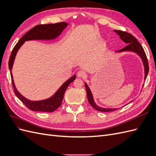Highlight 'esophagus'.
Instances as JSON below:
<instances>
[{
	"mask_svg": "<svg viewBox=\"0 0 156 156\" xmlns=\"http://www.w3.org/2000/svg\"><path fill=\"white\" fill-rule=\"evenodd\" d=\"M77 75H78V77L81 78H85L87 76V73L85 72V71L84 70H79L77 73Z\"/></svg>",
	"mask_w": 156,
	"mask_h": 156,
	"instance_id": "esophagus-1",
	"label": "esophagus"
}]
</instances>
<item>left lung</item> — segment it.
<instances>
[{
	"label": "left lung",
	"mask_w": 156,
	"mask_h": 156,
	"mask_svg": "<svg viewBox=\"0 0 156 156\" xmlns=\"http://www.w3.org/2000/svg\"><path fill=\"white\" fill-rule=\"evenodd\" d=\"M118 34L120 36V37L121 38L122 40H123L126 44L127 45L123 49L118 50L117 52H122V51H131L135 52V53H137L143 60V62L144 66V79H146V77H147L148 73L149 72V66H148V59L147 57H146V55L145 52L143 48L142 45L140 44L139 42L137 41L135 37L131 35L129 33L125 32V31H122V30H115ZM85 88H86V90H87V98L90 104L91 105L92 107H94L95 109L97 111H101V112H110V111H116V108H102L99 106H97L95 103H94V101L93 100V97H92V94L90 92V90L89 89L88 87L87 86V84L85 83Z\"/></svg>",
	"instance_id": "1"
}]
</instances>
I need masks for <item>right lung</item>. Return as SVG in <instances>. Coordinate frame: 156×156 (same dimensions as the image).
Here are the masks:
<instances>
[{"instance_id": "right-lung-1", "label": "right lung", "mask_w": 156, "mask_h": 156, "mask_svg": "<svg viewBox=\"0 0 156 156\" xmlns=\"http://www.w3.org/2000/svg\"><path fill=\"white\" fill-rule=\"evenodd\" d=\"M67 25L68 24L66 22L56 23H54V24L36 25L21 37V38L19 40L12 51L10 59H9L8 65L9 69H10L12 83L14 90V93L16 94L17 97L22 101L23 104L31 111L41 112H53L55 111L56 108L60 106L63 100L65 91L66 90L69 84L75 80V75H73V77L66 81L52 97L41 101H30L25 97H23L17 90L13 80L11 70L12 69L14 59H15L17 52L25 41L32 40H52L61 34V32L67 27Z\"/></svg>"}]
</instances>
